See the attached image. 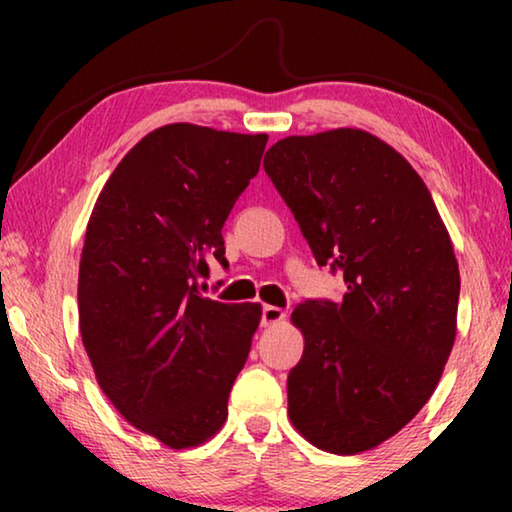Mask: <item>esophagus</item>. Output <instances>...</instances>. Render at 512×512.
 <instances>
[{
    "label": "esophagus",
    "instance_id": "1",
    "mask_svg": "<svg viewBox=\"0 0 512 512\" xmlns=\"http://www.w3.org/2000/svg\"><path fill=\"white\" fill-rule=\"evenodd\" d=\"M287 318V314L280 307H273V305H264L262 309V325L268 327V325H277L282 323V320Z\"/></svg>",
    "mask_w": 512,
    "mask_h": 512
}]
</instances>
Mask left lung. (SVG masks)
Here are the masks:
<instances>
[{
    "label": "left lung",
    "instance_id": "8db88e82",
    "mask_svg": "<svg viewBox=\"0 0 512 512\" xmlns=\"http://www.w3.org/2000/svg\"><path fill=\"white\" fill-rule=\"evenodd\" d=\"M264 169L343 302L307 300L289 418L332 454L375 449L427 404L456 339L461 275L436 203L393 146L361 128L291 135Z\"/></svg>",
    "mask_w": 512,
    "mask_h": 512
}]
</instances>
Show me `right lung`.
<instances>
[{"label":"right lung","mask_w":512,"mask_h":512,"mask_svg":"<svg viewBox=\"0 0 512 512\" xmlns=\"http://www.w3.org/2000/svg\"><path fill=\"white\" fill-rule=\"evenodd\" d=\"M268 135L167 124L142 137L94 203L79 266V327L101 391L171 449L210 440L262 320L257 302L198 293L221 228Z\"/></svg>","instance_id":"right-lung-1"}]
</instances>
